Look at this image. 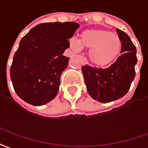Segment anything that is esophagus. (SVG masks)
<instances>
[{"label":"esophagus","mask_w":148,"mask_h":148,"mask_svg":"<svg viewBox=\"0 0 148 148\" xmlns=\"http://www.w3.org/2000/svg\"><path fill=\"white\" fill-rule=\"evenodd\" d=\"M84 63H86V59H84Z\"/></svg>","instance_id":"obj_1"}]
</instances>
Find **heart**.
<instances>
[{"label":"heart","instance_id":"b5f03b06","mask_svg":"<svg viewBox=\"0 0 148 148\" xmlns=\"http://www.w3.org/2000/svg\"><path fill=\"white\" fill-rule=\"evenodd\" d=\"M70 47L79 51L82 48L90 49L89 58L97 66H106L114 61L121 49V42L116 34L101 29L86 30L82 32L79 41L72 39Z\"/></svg>","mask_w":148,"mask_h":148}]
</instances>
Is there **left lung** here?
<instances>
[{
  "label": "left lung",
  "instance_id": "8db88e82",
  "mask_svg": "<svg viewBox=\"0 0 148 148\" xmlns=\"http://www.w3.org/2000/svg\"><path fill=\"white\" fill-rule=\"evenodd\" d=\"M121 42L122 54L106 69L82 67L87 90L90 97L99 102H110L125 96L136 75V49L125 32L117 29Z\"/></svg>",
  "mask_w": 148,
  "mask_h": 148
}]
</instances>
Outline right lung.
I'll list each match as a JSON object with an SVG mask.
<instances>
[{
  "instance_id": "obj_1",
  "label": "right lung",
  "mask_w": 148,
  "mask_h": 148,
  "mask_svg": "<svg viewBox=\"0 0 148 148\" xmlns=\"http://www.w3.org/2000/svg\"><path fill=\"white\" fill-rule=\"evenodd\" d=\"M74 22L41 23L23 38L10 69L14 90L23 101L42 106L57 95L69 58L64 56L79 28Z\"/></svg>"
}]
</instances>
